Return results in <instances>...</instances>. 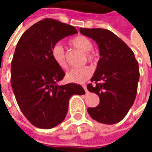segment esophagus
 Wrapping results in <instances>:
<instances>
[{
  "mask_svg": "<svg viewBox=\"0 0 152 152\" xmlns=\"http://www.w3.org/2000/svg\"><path fill=\"white\" fill-rule=\"evenodd\" d=\"M83 88H84V89H85V90H86V94H88V89H87V87H86V85H83Z\"/></svg>",
  "mask_w": 152,
  "mask_h": 152,
  "instance_id": "esophagus-1",
  "label": "esophagus"
}]
</instances>
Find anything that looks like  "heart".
I'll return each instance as SVG.
<instances>
[{
	"mask_svg": "<svg viewBox=\"0 0 152 152\" xmlns=\"http://www.w3.org/2000/svg\"><path fill=\"white\" fill-rule=\"evenodd\" d=\"M69 44L74 48L78 49L84 52L86 60L89 63L94 62L96 59V55L93 51V43L89 38L82 35H78L75 37L72 38L69 40ZM51 57L58 66L62 69H66L67 67V63L66 59V53L63 45L60 43L53 45L51 50ZM93 70L90 66H86L78 68H72L66 73V78L70 82L83 83L89 79L92 76Z\"/></svg>",
	"mask_w": 152,
	"mask_h": 152,
	"instance_id": "1",
	"label": "heart"
}]
</instances>
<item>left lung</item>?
<instances>
[{
    "mask_svg": "<svg viewBox=\"0 0 152 152\" xmlns=\"http://www.w3.org/2000/svg\"><path fill=\"white\" fill-rule=\"evenodd\" d=\"M80 33L96 41L101 58L87 89L100 99L89 115L99 123L112 124L122 121L133 106L139 80L138 63L129 47L109 30L80 28Z\"/></svg>",
    "mask_w": 152,
    "mask_h": 152,
    "instance_id": "obj_1",
    "label": "left lung"
}]
</instances>
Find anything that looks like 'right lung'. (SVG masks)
I'll return each mask as SVG.
<instances>
[{"instance_id": "obj_1", "label": "right lung", "mask_w": 152, "mask_h": 152, "mask_svg": "<svg viewBox=\"0 0 152 152\" xmlns=\"http://www.w3.org/2000/svg\"><path fill=\"white\" fill-rule=\"evenodd\" d=\"M77 33L76 28L53 18L36 23L22 35L11 62L10 82L19 108L34 126L51 129L63 122L70 98L86 92L80 85L58 86L65 73L54 63V44Z\"/></svg>"}]
</instances>
